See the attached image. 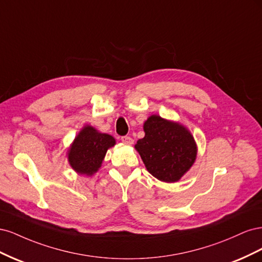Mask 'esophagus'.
<instances>
[{
  "mask_svg": "<svg viewBox=\"0 0 262 262\" xmlns=\"http://www.w3.org/2000/svg\"><path fill=\"white\" fill-rule=\"evenodd\" d=\"M121 141L123 142L124 144H128V145H131L133 143V139L130 138V137H122Z\"/></svg>",
  "mask_w": 262,
  "mask_h": 262,
  "instance_id": "obj_1",
  "label": "esophagus"
}]
</instances>
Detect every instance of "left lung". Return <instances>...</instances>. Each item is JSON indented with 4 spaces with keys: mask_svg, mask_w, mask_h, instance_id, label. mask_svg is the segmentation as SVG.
Listing matches in <instances>:
<instances>
[{
    "mask_svg": "<svg viewBox=\"0 0 262 262\" xmlns=\"http://www.w3.org/2000/svg\"><path fill=\"white\" fill-rule=\"evenodd\" d=\"M143 129L145 137L134 145L149 173L164 182H176L196 158V144L190 131L178 122L153 115Z\"/></svg>",
    "mask_w": 262,
    "mask_h": 262,
    "instance_id": "obj_1",
    "label": "left lung"
}]
</instances>
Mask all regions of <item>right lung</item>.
<instances>
[{"mask_svg": "<svg viewBox=\"0 0 262 262\" xmlns=\"http://www.w3.org/2000/svg\"><path fill=\"white\" fill-rule=\"evenodd\" d=\"M115 144L114 137L98 132L92 125H85L68 152L71 167L81 175H94L101 166L107 149Z\"/></svg>", "mask_w": 262, "mask_h": 262, "instance_id": "right-lung-1", "label": "right lung"}]
</instances>
